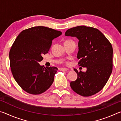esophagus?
Instances as JSON below:
<instances>
[{"instance_id": "34e87169", "label": "esophagus", "mask_w": 121, "mask_h": 121, "mask_svg": "<svg viewBox=\"0 0 121 121\" xmlns=\"http://www.w3.org/2000/svg\"><path fill=\"white\" fill-rule=\"evenodd\" d=\"M68 70H69V69H67V68H60V70L61 71H68Z\"/></svg>"}]
</instances>
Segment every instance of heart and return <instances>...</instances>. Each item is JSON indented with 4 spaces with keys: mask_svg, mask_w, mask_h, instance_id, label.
<instances>
[{
    "mask_svg": "<svg viewBox=\"0 0 121 121\" xmlns=\"http://www.w3.org/2000/svg\"><path fill=\"white\" fill-rule=\"evenodd\" d=\"M65 64H66V65H69V62H68V61H65Z\"/></svg>",
    "mask_w": 121,
    "mask_h": 121,
    "instance_id": "1",
    "label": "heart"
}]
</instances>
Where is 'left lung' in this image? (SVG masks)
Returning <instances> with one entry per match:
<instances>
[{"instance_id": "8db88e82", "label": "left lung", "mask_w": 121, "mask_h": 121, "mask_svg": "<svg viewBox=\"0 0 121 121\" xmlns=\"http://www.w3.org/2000/svg\"><path fill=\"white\" fill-rule=\"evenodd\" d=\"M65 36L78 39V65L86 67V72L77 69L76 81L70 82L71 89L83 97H89L103 89L112 70V45L107 38L97 29L85 26L69 29Z\"/></svg>"}]
</instances>
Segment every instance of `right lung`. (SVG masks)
Listing matches in <instances>:
<instances>
[{"label":"right lung","instance_id":"right-lung-1","mask_svg":"<svg viewBox=\"0 0 121 121\" xmlns=\"http://www.w3.org/2000/svg\"><path fill=\"white\" fill-rule=\"evenodd\" d=\"M62 32L43 26L21 32L9 51L10 67L13 77L24 91L32 95L45 92L52 84L58 68L39 64L48 53L52 40Z\"/></svg>","mask_w":121,"mask_h":121}]
</instances>
